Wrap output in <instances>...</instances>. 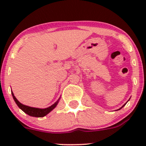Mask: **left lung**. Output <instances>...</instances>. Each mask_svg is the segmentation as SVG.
<instances>
[{"label":"left lung","mask_w":146,"mask_h":146,"mask_svg":"<svg viewBox=\"0 0 146 146\" xmlns=\"http://www.w3.org/2000/svg\"><path fill=\"white\" fill-rule=\"evenodd\" d=\"M126 103H127V102H126ZM125 104H123V106H122V107H121V108H120V109H119V110H121V108H122V107H123V106H125Z\"/></svg>","instance_id":"obj_1"}]
</instances>
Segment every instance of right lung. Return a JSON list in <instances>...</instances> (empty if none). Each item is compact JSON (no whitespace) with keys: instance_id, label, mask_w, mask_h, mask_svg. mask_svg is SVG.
I'll return each instance as SVG.
<instances>
[{"instance_id":"obj_1","label":"right lung","mask_w":146,"mask_h":146,"mask_svg":"<svg viewBox=\"0 0 146 146\" xmlns=\"http://www.w3.org/2000/svg\"><path fill=\"white\" fill-rule=\"evenodd\" d=\"M12 92V95H13V99H14L15 102V103L17 104V105L18 106L19 108L21 109L25 113H26V114H28V115L31 116V117H43L46 115V114H48L50 111H52V110L56 107V105L58 103V101H59L60 100L59 98V99L54 104H53L52 105L47 107V108H44V109L35 108V107H29V106L25 105V104H23L22 103H20V102L16 99V98L15 97L13 92Z\"/></svg>"}]
</instances>
